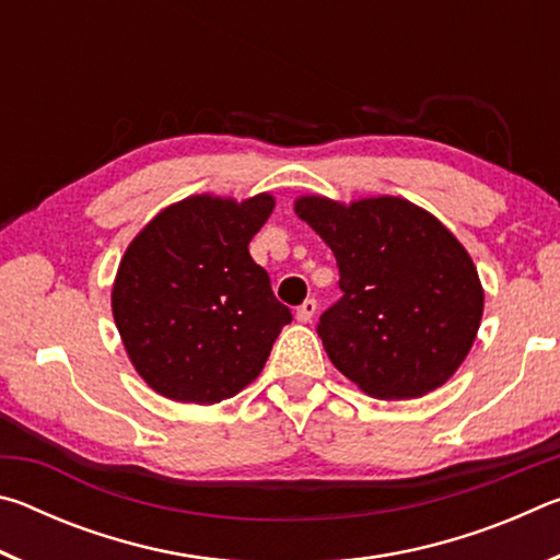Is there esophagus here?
<instances>
[{
    "label": "esophagus",
    "mask_w": 560,
    "mask_h": 560,
    "mask_svg": "<svg viewBox=\"0 0 560 560\" xmlns=\"http://www.w3.org/2000/svg\"><path fill=\"white\" fill-rule=\"evenodd\" d=\"M314 314H316V299H306L296 308V318L301 320V324H308V320L314 318Z\"/></svg>",
    "instance_id": "34e87169"
}]
</instances>
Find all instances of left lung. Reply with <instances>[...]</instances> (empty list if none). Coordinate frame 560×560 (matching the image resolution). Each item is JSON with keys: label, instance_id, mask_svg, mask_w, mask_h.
Returning a JSON list of instances; mask_svg holds the SVG:
<instances>
[{"label": "left lung", "instance_id": "obj_1", "mask_svg": "<svg viewBox=\"0 0 560 560\" xmlns=\"http://www.w3.org/2000/svg\"><path fill=\"white\" fill-rule=\"evenodd\" d=\"M338 264L340 299L318 336L340 373L383 400L440 387L467 358L485 311L477 269L454 234L400 197L350 207L301 197Z\"/></svg>", "mask_w": 560, "mask_h": 560}]
</instances>
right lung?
I'll use <instances>...</instances> for the list:
<instances>
[{"label":"right lung","instance_id":"1","mask_svg":"<svg viewBox=\"0 0 560 560\" xmlns=\"http://www.w3.org/2000/svg\"><path fill=\"white\" fill-rule=\"evenodd\" d=\"M273 200L187 197L128 246L113 287L122 346L155 393L222 402L261 373L289 306L249 254Z\"/></svg>","mask_w":560,"mask_h":560}]
</instances>
